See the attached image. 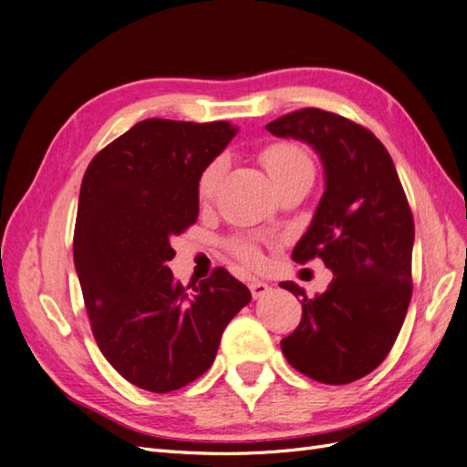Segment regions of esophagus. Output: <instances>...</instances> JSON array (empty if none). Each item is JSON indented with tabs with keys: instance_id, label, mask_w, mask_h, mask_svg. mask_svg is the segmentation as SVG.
<instances>
[{
	"instance_id": "34e87169",
	"label": "esophagus",
	"mask_w": 467,
	"mask_h": 467,
	"mask_svg": "<svg viewBox=\"0 0 467 467\" xmlns=\"http://www.w3.org/2000/svg\"><path fill=\"white\" fill-rule=\"evenodd\" d=\"M249 290H251V296H253V298L259 300V298H263L265 294H268V290H271V286H268L266 282H263V280L253 278V280L249 282Z\"/></svg>"
}]
</instances>
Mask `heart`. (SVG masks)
<instances>
[{
  "label": "heart",
  "mask_w": 467,
  "mask_h": 467,
  "mask_svg": "<svg viewBox=\"0 0 467 467\" xmlns=\"http://www.w3.org/2000/svg\"><path fill=\"white\" fill-rule=\"evenodd\" d=\"M259 161L265 167L266 175L271 177L275 189L285 185L286 181H292L302 175H314V161L309 158L306 148L296 142H273L265 146L259 151ZM225 171V163L222 158L212 160L199 175L196 181V194H199L201 202H210L214 199L218 187L222 182ZM228 249L232 255H235L239 261L255 266L261 263V253L257 244L247 237H234L228 242Z\"/></svg>",
  "instance_id": "b5f03b06"
}]
</instances>
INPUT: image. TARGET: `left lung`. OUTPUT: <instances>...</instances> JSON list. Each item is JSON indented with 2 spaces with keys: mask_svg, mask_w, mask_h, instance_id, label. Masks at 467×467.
Instances as JSON below:
<instances>
[{
  "mask_svg": "<svg viewBox=\"0 0 467 467\" xmlns=\"http://www.w3.org/2000/svg\"><path fill=\"white\" fill-rule=\"evenodd\" d=\"M280 138L314 146L325 165V192L292 259H321L333 271L323 294L302 300L300 325L280 341L296 370L343 386L376 370L400 335L413 294L415 223L384 144L362 124L321 109L288 112L266 124Z\"/></svg>",
  "mask_w": 467,
  "mask_h": 467,
  "instance_id": "1",
  "label": "left lung"
}]
</instances>
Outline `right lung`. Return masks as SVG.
Segmentation results:
<instances>
[{
  "mask_svg": "<svg viewBox=\"0 0 467 467\" xmlns=\"http://www.w3.org/2000/svg\"><path fill=\"white\" fill-rule=\"evenodd\" d=\"M228 120L148 119L112 140L81 181L74 263L95 341L124 379L175 391L216 358L249 288L223 266L192 292L173 280L171 239L199 218L196 181L235 136Z\"/></svg>",
  "mask_w": 467,
  "mask_h": 467,
  "instance_id": "add662e5",
  "label": "right lung"
}]
</instances>
